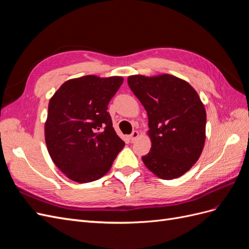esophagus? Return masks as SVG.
Segmentation results:
<instances>
[{
	"mask_svg": "<svg viewBox=\"0 0 249 249\" xmlns=\"http://www.w3.org/2000/svg\"><path fill=\"white\" fill-rule=\"evenodd\" d=\"M139 132L138 131H134L132 134H131V136H130V139H131V141L132 142H134L135 140H136L138 137H139Z\"/></svg>",
	"mask_w": 249,
	"mask_h": 249,
	"instance_id": "1",
	"label": "esophagus"
}]
</instances>
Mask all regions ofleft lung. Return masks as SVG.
I'll list each match as a JSON object with an SVG mask.
<instances>
[{"mask_svg":"<svg viewBox=\"0 0 249 249\" xmlns=\"http://www.w3.org/2000/svg\"><path fill=\"white\" fill-rule=\"evenodd\" d=\"M127 84L148 116L152 148L142 157L143 163L160 178L182 177L205 146L207 113L197 92L187 81L168 73L134 74Z\"/></svg>","mask_w":249,"mask_h":249,"instance_id":"obj_1","label":"left lung"}]
</instances>
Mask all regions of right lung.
Listing matches in <instances>:
<instances>
[{
  "mask_svg": "<svg viewBox=\"0 0 249 249\" xmlns=\"http://www.w3.org/2000/svg\"><path fill=\"white\" fill-rule=\"evenodd\" d=\"M123 82L118 76L89 74L67 80L51 97L44 124L48 152L73 182L84 184L104 177L124 146L107 111Z\"/></svg>",
  "mask_w": 249,
  "mask_h": 249,
  "instance_id": "add662e5",
  "label": "right lung"
}]
</instances>
